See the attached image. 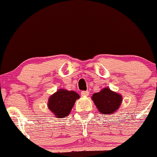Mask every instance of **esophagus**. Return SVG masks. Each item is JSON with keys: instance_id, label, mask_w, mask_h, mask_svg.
I'll use <instances>...</instances> for the list:
<instances>
[{"instance_id": "34e87169", "label": "esophagus", "mask_w": 157, "mask_h": 157, "mask_svg": "<svg viewBox=\"0 0 157 157\" xmlns=\"http://www.w3.org/2000/svg\"><path fill=\"white\" fill-rule=\"evenodd\" d=\"M82 96H88L89 95V91H82L80 92Z\"/></svg>"}]
</instances>
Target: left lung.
<instances>
[{
	"label": "left lung",
	"mask_w": 157,
	"mask_h": 157,
	"mask_svg": "<svg viewBox=\"0 0 157 157\" xmlns=\"http://www.w3.org/2000/svg\"><path fill=\"white\" fill-rule=\"evenodd\" d=\"M92 99L98 111L108 115L118 109L122 101V97L121 94L105 87L99 92L94 93Z\"/></svg>",
	"instance_id": "obj_1"
}]
</instances>
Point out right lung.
<instances>
[{"instance_id": "1", "label": "right lung", "mask_w": 157, "mask_h": 157, "mask_svg": "<svg viewBox=\"0 0 157 157\" xmlns=\"http://www.w3.org/2000/svg\"><path fill=\"white\" fill-rule=\"evenodd\" d=\"M80 98L77 92L60 89L52 94L48 100V108L59 118L68 116L76 100Z\"/></svg>"}]
</instances>
